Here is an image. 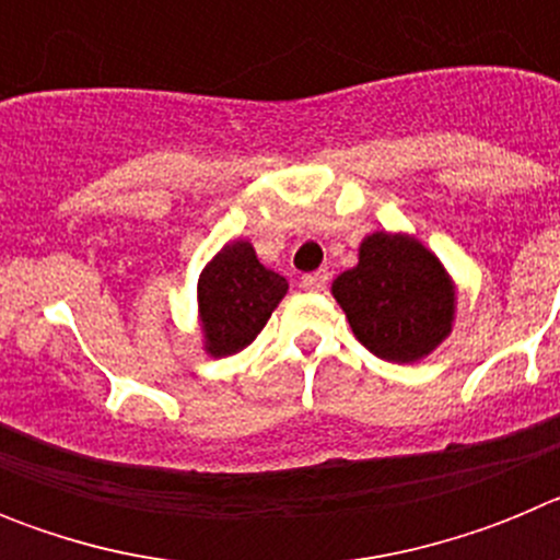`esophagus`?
Listing matches in <instances>:
<instances>
[{"instance_id": "esophagus-1", "label": "esophagus", "mask_w": 560, "mask_h": 560, "mask_svg": "<svg viewBox=\"0 0 560 560\" xmlns=\"http://www.w3.org/2000/svg\"><path fill=\"white\" fill-rule=\"evenodd\" d=\"M328 280H330L328 271L319 269V271H314V275H305L303 280H300V285H303L305 291H314V294H319V291L328 289Z\"/></svg>"}]
</instances>
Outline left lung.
I'll list each match as a JSON object with an SVG mask.
<instances>
[{"label":"left lung","mask_w":560,"mask_h":560,"mask_svg":"<svg viewBox=\"0 0 560 560\" xmlns=\"http://www.w3.org/2000/svg\"><path fill=\"white\" fill-rule=\"evenodd\" d=\"M330 294L355 339L373 355L415 364L452 336L457 283L427 244L409 232L378 230L359 244V264Z\"/></svg>","instance_id":"obj_1"}]
</instances>
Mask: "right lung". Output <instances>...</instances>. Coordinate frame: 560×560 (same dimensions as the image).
<instances>
[{"mask_svg": "<svg viewBox=\"0 0 560 560\" xmlns=\"http://www.w3.org/2000/svg\"><path fill=\"white\" fill-rule=\"evenodd\" d=\"M285 291L289 280L260 264L246 237H235L221 246L201 269L196 289V316L205 353L224 359L249 348Z\"/></svg>", "mask_w": 560, "mask_h": 560, "instance_id": "right-lung-1", "label": "right lung"}]
</instances>
